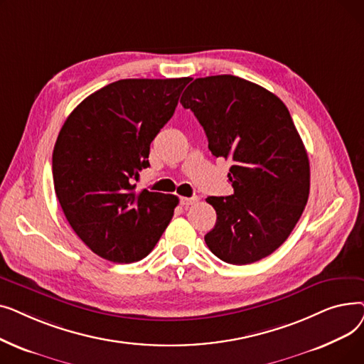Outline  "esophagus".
<instances>
[{
	"label": "esophagus",
	"instance_id": "1",
	"mask_svg": "<svg viewBox=\"0 0 364 364\" xmlns=\"http://www.w3.org/2000/svg\"><path fill=\"white\" fill-rule=\"evenodd\" d=\"M195 202H198V198L195 196V198H180V203L183 205V206H190V205H193Z\"/></svg>",
	"mask_w": 364,
	"mask_h": 364
}]
</instances>
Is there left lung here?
Returning a JSON list of instances; mask_svg holds the SVG:
<instances>
[{
    "mask_svg": "<svg viewBox=\"0 0 364 364\" xmlns=\"http://www.w3.org/2000/svg\"><path fill=\"white\" fill-rule=\"evenodd\" d=\"M180 103L190 109L217 158L232 159L235 193L206 199L217 223L206 233L211 252L228 264H251L289 237L309 200L307 150L284 103L233 75L198 78Z\"/></svg>",
    "mask_w": 364,
    "mask_h": 364,
    "instance_id": "left-lung-1",
    "label": "left lung"
}]
</instances>
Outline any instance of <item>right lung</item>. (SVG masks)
Here are the masks:
<instances>
[{
    "label": "right lung",
    "mask_w": 364,
    "mask_h": 364,
    "mask_svg": "<svg viewBox=\"0 0 364 364\" xmlns=\"http://www.w3.org/2000/svg\"><path fill=\"white\" fill-rule=\"evenodd\" d=\"M190 78L119 80L81 102L53 150L55 196L73 232L112 262L144 258L168 227L178 198L137 192L150 143L171 119Z\"/></svg>",
    "instance_id": "1"
}]
</instances>
